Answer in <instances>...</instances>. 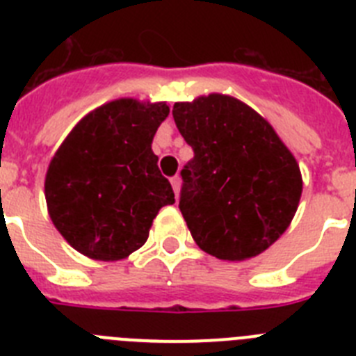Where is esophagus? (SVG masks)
<instances>
[{
	"mask_svg": "<svg viewBox=\"0 0 356 356\" xmlns=\"http://www.w3.org/2000/svg\"><path fill=\"white\" fill-rule=\"evenodd\" d=\"M171 185H172V188H175V194H176V197L180 196V185H181L180 176H175V178H171Z\"/></svg>",
	"mask_w": 356,
	"mask_h": 356,
	"instance_id": "esophagus-1",
	"label": "esophagus"
}]
</instances>
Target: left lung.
<instances>
[{
  "label": "left lung",
  "instance_id": "8db88e82",
  "mask_svg": "<svg viewBox=\"0 0 356 356\" xmlns=\"http://www.w3.org/2000/svg\"><path fill=\"white\" fill-rule=\"evenodd\" d=\"M172 118L194 149L181 169L180 212L197 246L229 262L264 253L289 228L303 193L291 149L228 94L175 103Z\"/></svg>",
  "mask_w": 356,
  "mask_h": 356
}]
</instances>
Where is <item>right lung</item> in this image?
Instances as JSON below:
<instances>
[{
  "mask_svg": "<svg viewBox=\"0 0 356 356\" xmlns=\"http://www.w3.org/2000/svg\"><path fill=\"white\" fill-rule=\"evenodd\" d=\"M165 102L119 97L81 118L55 151L44 196L55 228L78 253L118 262L144 246L175 193L151 143Z\"/></svg>",
  "mask_w": 356,
  "mask_h": 356,
  "instance_id": "add662e5",
  "label": "right lung"
}]
</instances>
